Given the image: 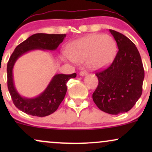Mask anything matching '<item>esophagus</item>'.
<instances>
[{
    "mask_svg": "<svg viewBox=\"0 0 152 152\" xmlns=\"http://www.w3.org/2000/svg\"><path fill=\"white\" fill-rule=\"evenodd\" d=\"M87 74H88V73H87L86 71H81V72L79 73V75H80V76H86Z\"/></svg>",
    "mask_w": 152,
    "mask_h": 152,
    "instance_id": "34e87169",
    "label": "esophagus"
}]
</instances>
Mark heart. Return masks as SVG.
Returning <instances> with one entry per match:
<instances>
[{
  "mask_svg": "<svg viewBox=\"0 0 152 152\" xmlns=\"http://www.w3.org/2000/svg\"><path fill=\"white\" fill-rule=\"evenodd\" d=\"M117 46L112 36L108 34H90L73 41L65 48L66 55L73 61L86 60V65L92 70L106 67L114 61Z\"/></svg>",
  "mask_w": 152,
  "mask_h": 152,
  "instance_id": "heart-1",
  "label": "heart"
}]
</instances>
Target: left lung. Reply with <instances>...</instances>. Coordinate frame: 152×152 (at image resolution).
<instances>
[{"mask_svg": "<svg viewBox=\"0 0 152 152\" xmlns=\"http://www.w3.org/2000/svg\"><path fill=\"white\" fill-rule=\"evenodd\" d=\"M109 31L118 50L111 66L96 74L99 84L92 98L99 109L116 115L129 111L140 98L144 70L135 44L124 35Z\"/></svg>", "mask_w": 152, "mask_h": 152, "instance_id": "left-lung-1", "label": "left lung"}]
</instances>
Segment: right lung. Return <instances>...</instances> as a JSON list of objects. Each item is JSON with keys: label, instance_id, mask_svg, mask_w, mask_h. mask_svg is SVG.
Listing matches in <instances>:
<instances>
[{"label": "right lung", "instance_id": "add662e5", "mask_svg": "<svg viewBox=\"0 0 152 152\" xmlns=\"http://www.w3.org/2000/svg\"><path fill=\"white\" fill-rule=\"evenodd\" d=\"M66 36V34H34L20 43L11 54L7 65L8 88L14 105L23 112L39 117L53 114L65 97L67 91L66 83L70 78H76V74H56L40 95L35 98H26L20 96L15 87L13 69L15 61L31 50H56Z\"/></svg>", "mask_w": 152, "mask_h": 152}]
</instances>
